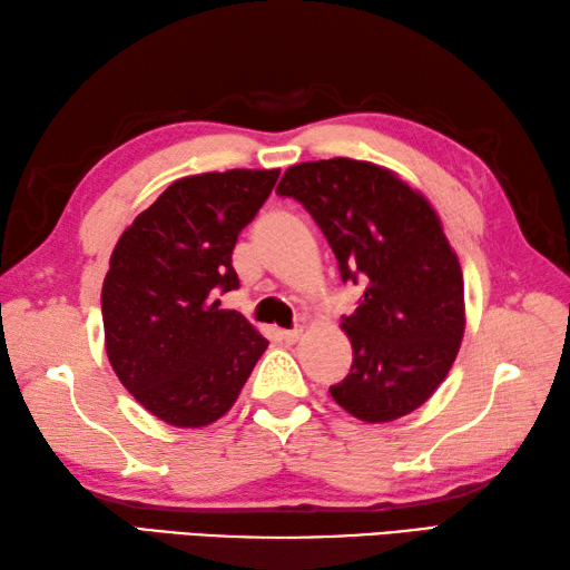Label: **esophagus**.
<instances>
[{
  "label": "esophagus",
  "mask_w": 570,
  "mask_h": 570,
  "mask_svg": "<svg viewBox=\"0 0 570 570\" xmlns=\"http://www.w3.org/2000/svg\"><path fill=\"white\" fill-rule=\"evenodd\" d=\"M281 336H283L285 344H297L299 336H302V330H285Z\"/></svg>",
  "instance_id": "34e87169"
}]
</instances>
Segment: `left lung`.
I'll list each match as a JSON object with an SVG mask.
<instances>
[{
    "mask_svg": "<svg viewBox=\"0 0 570 570\" xmlns=\"http://www.w3.org/2000/svg\"><path fill=\"white\" fill-rule=\"evenodd\" d=\"M277 194L315 216L344 281L366 277L344 317L354 362L330 389L364 423H391L433 396L464 336V281L433 204L401 174L334 157L289 167Z\"/></svg>",
    "mask_w": 570,
    "mask_h": 570,
    "instance_id": "1",
    "label": "left lung"
}]
</instances>
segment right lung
I'll use <instances>...</instances> for the list:
<instances>
[{
    "label": "right lung",
    "mask_w": 570,
    "mask_h": 570,
    "mask_svg": "<svg viewBox=\"0 0 570 570\" xmlns=\"http://www.w3.org/2000/svg\"><path fill=\"white\" fill-rule=\"evenodd\" d=\"M281 169L206 171L171 181L122 230L102 281L110 366L139 405L174 428H204L236 403L268 340L218 293L238 287V234Z\"/></svg>",
    "instance_id": "add662e5"
}]
</instances>
